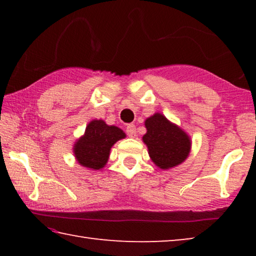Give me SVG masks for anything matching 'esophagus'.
Masks as SVG:
<instances>
[{
  "label": "esophagus",
  "mask_w": 256,
  "mask_h": 256,
  "mask_svg": "<svg viewBox=\"0 0 256 256\" xmlns=\"http://www.w3.org/2000/svg\"><path fill=\"white\" fill-rule=\"evenodd\" d=\"M126 134L130 138H136V128L134 124H128L126 126Z\"/></svg>",
  "instance_id": "obj_1"
}]
</instances>
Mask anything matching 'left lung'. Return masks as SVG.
<instances>
[{
    "label": "left lung",
    "instance_id": "obj_1",
    "mask_svg": "<svg viewBox=\"0 0 256 256\" xmlns=\"http://www.w3.org/2000/svg\"><path fill=\"white\" fill-rule=\"evenodd\" d=\"M146 133L142 141L152 162L160 170H170L183 164L190 152L192 141L178 125L162 112H154L144 120Z\"/></svg>",
    "mask_w": 256,
    "mask_h": 256
}]
</instances>
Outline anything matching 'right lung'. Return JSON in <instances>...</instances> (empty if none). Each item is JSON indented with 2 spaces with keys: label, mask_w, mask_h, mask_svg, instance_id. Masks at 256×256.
<instances>
[{
  "label": "right lung",
  "mask_w": 256,
  "mask_h": 256,
  "mask_svg": "<svg viewBox=\"0 0 256 256\" xmlns=\"http://www.w3.org/2000/svg\"><path fill=\"white\" fill-rule=\"evenodd\" d=\"M125 136L123 130L108 125L102 120H92L84 136L74 142L73 154L80 166L90 170H100L110 159V149Z\"/></svg>",
  "instance_id": "right-lung-1"
}]
</instances>
